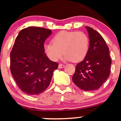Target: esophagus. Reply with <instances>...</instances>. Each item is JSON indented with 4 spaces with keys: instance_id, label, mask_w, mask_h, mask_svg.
<instances>
[{
    "instance_id": "obj_1",
    "label": "esophagus",
    "mask_w": 121,
    "mask_h": 121,
    "mask_svg": "<svg viewBox=\"0 0 121 121\" xmlns=\"http://www.w3.org/2000/svg\"><path fill=\"white\" fill-rule=\"evenodd\" d=\"M64 66H65V65H64V64H60L59 65H58V68H63L64 67Z\"/></svg>"
}]
</instances>
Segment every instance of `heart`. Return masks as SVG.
Wrapping results in <instances>:
<instances>
[{
    "label": "heart",
    "mask_w": 121,
    "mask_h": 121,
    "mask_svg": "<svg viewBox=\"0 0 121 121\" xmlns=\"http://www.w3.org/2000/svg\"><path fill=\"white\" fill-rule=\"evenodd\" d=\"M52 42L45 44L44 50L53 61H57L64 53L65 61L77 63L82 61L88 52L89 39L82 31H61L54 36Z\"/></svg>",
    "instance_id": "b5f03b06"
}]
</instances>
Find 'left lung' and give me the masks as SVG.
<instances>
[{
	"label": "left lung",
	"mask_w": 121,
	"mask_h": 121,
	"mask_svg": "<svg viewBox=\"0 0 121 121\" xmlns=\"http://www.w3.org/2000/svg\"><path fill=\"white\" fill-rule=\"evenodd\" d=\"M89 35L90 46L83 61L77 64L73 82L86 91L98 90L110 75L111 58L108 46L98 31L85 27Z\"/></svg>",
	"instance_id": "1"
}]
</instances>
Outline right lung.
Masks as SVG:
<instances>
[{
	"label": "right lung",
	"instance_id": "1",
	"mask_svg": "<svg viewBox=\"0 0 121 121\" xmlns=\"http://www.w3.org/2000/svg\"><path fill=\"white\" fill-rule=\"evenodd\" d=\"M50 29L29 27L19 32L10 53V71L19 88L35 95L48 88L58 64L44 53V43Z\"/></svg>",
	"mask_w": 121,
	"mask_h": 121
}]
</instances>
